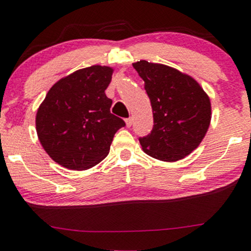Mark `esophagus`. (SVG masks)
Wrapping results in <instances>:
<instances>
[{
    "instance_id": "1",
    "label": "esophagus",
    "mask_w": 251,
    "mask_h": 251,
    "mask_svg": "<svg viewBox=\"0 0 251 251\" xmlns=\"http://www.w3.org/2000/svg\"><path fill=\"white\" fill-rule=\"evenodd\" d=\"M125 123L127 127H131L132 124H133V119H132V118H127V119H125Z\"/></svg>"
}]
</instances>
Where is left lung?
<instances>
[{
  "mask_svg": "<svg viewBox=\"0 0 251 251\" xmlns=\"http://www.w3.org/2000/svg\"><path fill=\"white\" fill-rule=\"evenodd\" d=\"M144 81L153 127L139 137L143 150L159 161L175 162L199 147L211 121V102L195 79L176 69L147 60L133 63Z\"/></svg>",
  "mask_w": 251,
  "mask_h": 251,
  "instance_id": "obj_1",
  "label": "left lung"
}]
</instances>
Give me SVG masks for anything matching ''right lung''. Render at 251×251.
<instances>
[{
    "label": "right lung",
    "mask_w": 251,
    "mask_h": 251,
    "mask_svg": "<svg viewBox=\"0 0 251 251\" xmlns=\"http://www.w3.org/2000/svg\"><path fill=\"white\" fill-rule=\"evenodd\" d=\"M113 69L101 65L77 70L59 79L45 96L35 118L39 140L60 166L85 170L108 155L115 132L125 121L111 113L104 94Z\"/></svg>",
    "instance_id": "1"
}]
</instances>
